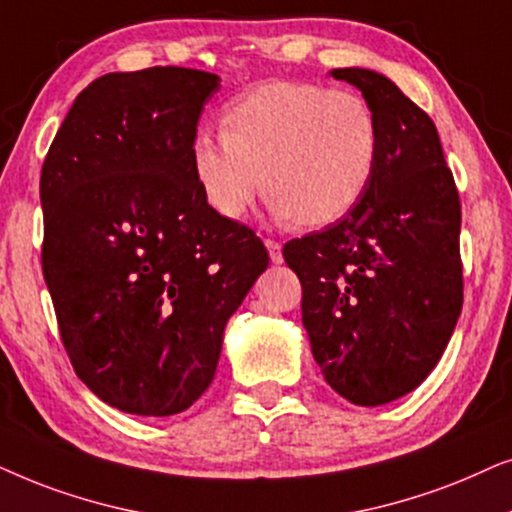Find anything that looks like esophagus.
<instances>
[{
    "label": "esophagus",
    "instance_id": "1",
    "mask_svg": "<svg viewBox=\"0 0 512 512\" xmlns=\"http://www.w3.org/2000/svg\"><path fill=\"white\" fill-rule=\"evenodd\" d=\"M267 250H269V257L274 264H281L283 262V245L281 241H274V238H267Z\"/></svg>",
    "mask_w": 512,
    "mask_h": 512
}]
</instances>
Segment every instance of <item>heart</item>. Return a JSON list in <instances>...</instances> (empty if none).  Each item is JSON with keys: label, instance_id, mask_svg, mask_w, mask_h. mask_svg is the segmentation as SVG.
Returning <instances> with one entry per match:
<instances>
[{"label": "heart", "instance_id": "obj_1", "mask_svg": "<svg viewBox=\"0 0 512 512\" xmlns=\"http://www.w3.org/2000/svg\"><path fill=\"white\" fill-rule=\"evenodd\" d=\"M379 145L377 114L360 93L267 81L224 109L220 135H194L189 166L203 199L227 220H241L267 189L281 220L323 227L363 199Z\"/></svg>", "mask_w": 512, "mask_h": 512}]
</instances>
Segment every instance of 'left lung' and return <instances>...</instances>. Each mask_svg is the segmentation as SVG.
Listing matches in <instances>:
<instances>
[{"label":"left lung","mask_w":512,"mask_h":512,"mask_svg":"<svg viewBox=\"0 0 512 512\" xmlns=\"http://www.w3.org/2000/svg\"><path fill=\"white\" fill-rule=\"evenodd\" d=\"M379 121V161L351 213L285 243L302 323L325 381L353 405H384L424 381L463 304L461 201L433 119L384 74L330 72Z\"/></svg>","instance_id":"left-lung-1"}]
</instances>
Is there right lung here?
<instances>
[{"instance_id":"right-lung-1","label":"right lung","mask_w":512,"mask_h":512,"mask_svg":"<svg viewBox=\"0 0 512 512\" xmlns=\"http://www.w3.org/2000/svg\"><path fill=\"white\" fill-rule=\"evenodd\" d=\"M220 77L109 72L77 95L42 166V269L77 377L128 414L170 417L215 377L224 325L269 252L215 213L189 166Z\"/></svg>"}]
</instances>
